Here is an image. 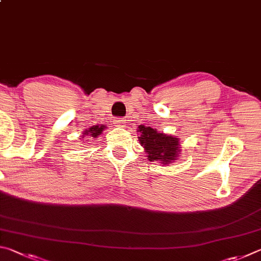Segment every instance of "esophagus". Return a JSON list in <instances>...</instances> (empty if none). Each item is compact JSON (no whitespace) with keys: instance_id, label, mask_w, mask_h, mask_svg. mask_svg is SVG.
Wrapping results in <instances>:
<instances>
[{"instance_id":"obj_1","label":"esophagus","mask_w":261,"mask_h":261,"mask_svg":"<svg viewBox=\"0 0 261 261\" xmlns=\"http://www.w3.org/2000/svg\"><path fill=\"white\" fill-rule=\"evenodd\" d=\"M113 123L116 125L117 127H125L126 125V120L123 118H116L113 120Z\"/></svg>"}]
</instances>
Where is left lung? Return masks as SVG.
I'll list each match as a JSON object with an SVG mask.
<instances>
[{
    "mask_svg": "<svg viewBox=\"0 0 261 261\" xmlns=\"http://www.w3.org/2000/svg\"><path fill=\"white\" fill-rule=\"evenodd\" d=\"M139 141L144 148L150 162L157 161L164 165L176 161L180 154V142L175 136L159 133L157 129L143 125L139 126Z\"/></svg>",
    "mask_w": 261,
    "mask_h": 261,
    "instance_id": "1",
    "label": "left lung"
}]
</instances>
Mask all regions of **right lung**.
I'll return each mask as SVG.
<instances>
[{
	"mask_svg": "<svg viewBox=\"0 0 261 261\" xmlns=\"http://www.w3.org/2000/svg\"><path fill=\"white\" fill-rule=\"evenodd\" d=\"M105 128H107V127L103 126V125L93 126V127H90L89 129H87L85 132V135H89V136H91V138L96 139V138H98V135L102 134V132L105 129Z\"/></svg>",
	"mask_w": 261,
	"mask_h": 261,
	"instance_id": "add662e5",
	"label": "right lung"
}]
</instances>
